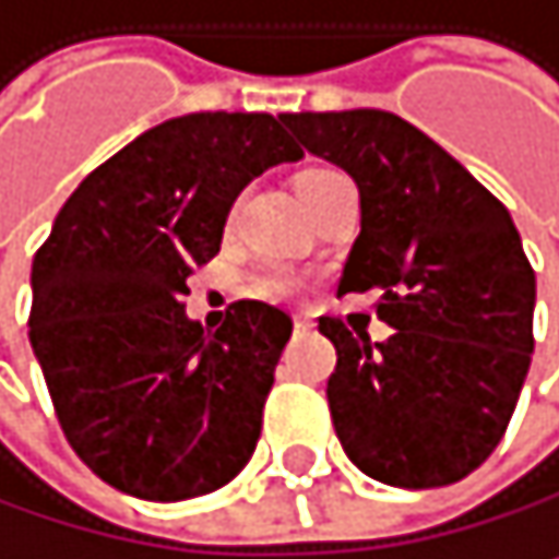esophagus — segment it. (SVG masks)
Masks as SVG:
<instances>
[{
	"instance_id": "obj_1",
	"label": "esophagus",
	"mask_w": 559,
	"mask_h": 559,
	"mask_svg": "<svg viewBox=\"0 0 559 559\" xmlns=\"http://www.w3.org/2000/svg\"><path fill=\"white\" fill-rule=\"evenodd\" d=\"M310 330H313V326H310V320H302V317H296V320H293V333H296V336H306Z\"/></svg>"
}]
</instances>
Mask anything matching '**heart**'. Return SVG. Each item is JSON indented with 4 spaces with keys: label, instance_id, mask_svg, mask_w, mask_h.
<instances>
[{
    "label": "heart",
    "instance_id": "1",
    "mask_svg": "<svg viewBox=\"0 0 559 559\" xmlns=\"http://www.w3.org/2000/svg\"><path fill=\"white\" fill-rule=\"evenodd\" d=\"M313 173H326V169H310V173H302V176H313ZM302 176H299V179H302ZM249 289H253L260 299L286 302V299L299 296L302 280H299V273H293L289 266H263L253 280H249Z\"/></svg>",
    "mask_w": 559,
    "mask_h": 559
}]
</instances>
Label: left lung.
<instances>
[{
	"instance_id": "obj_1",
	"label": "left lung",
	"mask_w": 559,
	"mask_h": 559,
	"mask_svg": "<svg viewBox=\"0 0 559 559\" xmlns=\"http://www.w3.org/2000/svg\"><path fill=\"white\" fill-rule=\"evenodd\" d=\"M283 126L353 176L359 236L340 293L380 289L393 336L323 317L336 437L367 477L430 490L463 480L507 433L530 353L537 276L507 206L427 132L383 109L286 112Z\"/></svg>"
}]
</instances>
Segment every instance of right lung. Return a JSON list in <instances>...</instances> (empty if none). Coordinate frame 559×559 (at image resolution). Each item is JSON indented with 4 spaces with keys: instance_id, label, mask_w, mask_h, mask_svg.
Wrapping results in <instances>:
<instances>
[{
    "instance_id": "add662e5",
    "label": "right lung",
    "mask_w": 559,
    "mask_h": 559,
    "mask_svg": "<svg viewBox=\"0 0 559 559\" xmlns=\"http://www.w3.org/2000/svg\"><path fill=\"white\" fill-rule=\"evenodd\" d=\"M296 159L270 112H189L135 135L59 210L33 260L29 343L69 447L109 487L176 503L253 456L293 320L239 299L210 333L182 296L239 192Z\"/></svg>"
}]
</instances>
